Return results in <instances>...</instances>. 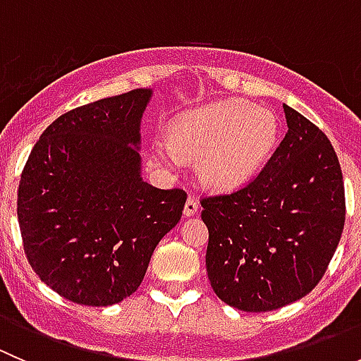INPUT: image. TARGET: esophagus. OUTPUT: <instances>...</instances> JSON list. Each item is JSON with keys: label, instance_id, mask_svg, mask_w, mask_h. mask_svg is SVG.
Returning <instances> with one entry per match:
<instances>
[{"label": "esophagus", "instance_id": "esophagus-1", "mask_svg": "<svg viewBox=\"0 0 361 361\" xmlns=\"http://www.w3.org/2000/svg\"><path fill=\"white\" fill-rule=\"evenodd\" d=\"M199 213V202L195 197H188L187 202H185V209H183V214L185 216H194V214Z\"/></svg>", "mask_w": 361, "mask_h": 361}]
</instances>
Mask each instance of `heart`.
Wrapping results in <instances>:
<instances>
[{"mask_svg": "<svg viewBox=\"0 0 361 361\" xmlns=\"http://www.w3.org/2000/svg\"><path fill=\"white\" fill-rule=\"evenodd\" d=\"M279 120L248 101H220L185 111L171 123L169 140L152 154L160 166L178 169L197 159V176L207 188L231 192L253 180L274 152Z\"/></svg>", "mask_w": 361, "mask_h": 361, "instance_id": "1", "label": "heart"}]
</instances>
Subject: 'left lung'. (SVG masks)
I'll return each instance as SVG.
<instances>
[{"mask_svg": "<svg viewBox=\"0 0 361 361\" xmlns=\"http://www.w3.org/2000/svg\"><path fill=\"white\" fill-rule=\"evenodd\" d=\"M288 133L241 190L202 199L207 278L246 312L285 307L325 274L345 220L341 164L329 137L283 104Z\"/></svg>", "mask_w": 361, "mask_h": 361, "instance_id": "left-lung-1", "label": "left lung"}]
</instances>
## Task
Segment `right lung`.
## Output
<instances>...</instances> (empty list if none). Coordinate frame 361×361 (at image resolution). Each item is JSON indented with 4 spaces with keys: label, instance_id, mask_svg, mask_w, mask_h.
<instances>
[{
    "label": "right lung",
    "instance_id": "obj_1",
    "mask_svg": "<svg viewBox=\"0 0 361 361\" xmlns=\"http://www.w3.org/2000/svg\"><path fill=\"white\" fill-rule=\"evenodd\" d=\"M150 89H134L54 120L25 162L17 216L32 271L61 297L118 304L141 285L187 194L141 178V118Z\"/></svg>",
    "mask_w": 361,
    "mask_h": 361
}]
</instances>
